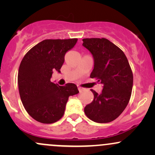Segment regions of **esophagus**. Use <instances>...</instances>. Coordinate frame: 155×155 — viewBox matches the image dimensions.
<instances>
[{
    "mask_svg": "<svg viewBox=\"0 0 155 155\" xmlns=\"http://www.w3.org/2000/svg\"><path fill=\"white\" fill-rule=\"evenodd\" d=\"M78 90H79V91L81 92H82L84 90V89L83 87H80V86H78Z\"/></svg>",
    "mask_w": 155,
    "mask_h": 155,
    "instance_id": "esophagus-1",
    "label": "esophagus"
}]
</instances>
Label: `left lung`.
I'll use <instances>...</instances> for the list:
<instances>
[{
	"instance_id": "8db88e82",
	"label": "left lung",
	"mask_w": 155,
	"mask_h": 155,
	"mask_svg": "<svg viewBox=\"0 0 155 155\" xmlns=\"http://www.w3.org/2000/svg\"><path fill=\"white\" fill-rule=\"evenodd\" d=\"M82 41V45L94 58L90 78H95L103 85L101 94L91 90L94 99L85 106L84 113L93 122H112L129 103L133 83L132 70L124 53L108 39L92 38Z\"/></svg>"
}]
</instances>
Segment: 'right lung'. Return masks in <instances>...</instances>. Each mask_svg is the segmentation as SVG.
<instances>
[{
	"label": "right lung",
	"mask_w": 155,
	"mask_h": 155,
	"mask_svg": "<svg viewBox=\"0 0 155 155\" xmlns=\"http://www.w3.org/2000/svg\"><path fill=\"white\" fill-rule=\"evenodd\" d=\"M77 38L46 39L30 49L21 61L18 71L19 92L28 114L44 124L62 118L69 96L79 93L73 83L59 86L51 81L53 71L60 73L65 54Z\"/></svg>",
	"instance_id": "obj_1"
}]
</instances>
